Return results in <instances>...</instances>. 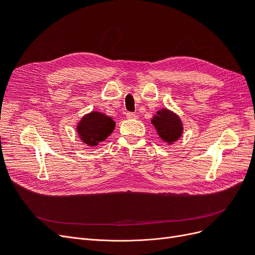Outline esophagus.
<instances>
[{"label":"esophagus","instance_id":"34e87169","mask_svg":"<svg viewBox=\"0 0 255 255\" xmlns=\"http://www.w3.org/2000/svg\"><path fill=\"white\" fill-rule=\"evenodd\" d=\"M137 117H138V116L136 114H134V113H128L127 114V118L128 119H137Z\"/></svg>","mask_w":255,"mask_h":255}]
</instances>
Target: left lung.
Returning <instances> with one entry per match:
<instances>
[{
  "instance_id": "1",
  "label": "left lung",
  "mask_w": 255,
  "mask_h": 255,
  "mask_svg": "<svg viewBox=\"0 0 255 255\" xmlns=\"http://www.w3.org/2000/svg\"><path fill=\"white\" fill-rule=\"evenodd\" d=\"M158 136L168 144L179 140L183 132V122L175 113L167 109H160L151 119Z\"/></svg>"
}]
</instances>
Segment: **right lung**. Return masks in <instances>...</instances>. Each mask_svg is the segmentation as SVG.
Masks as SVG:
<instances>
[{"label": "right lung", "instance_id": "obj_1", "mask_svg": "<svg viewBox=\"0 0 255 255\" xmlns=\"http://www.w3.org/2000/svg\"><path fill=\"white\" fill-rule=\"evenodd\" d=\"M116 122L103 113L90 112L76 125L80 139L88 146H96L105 140L115 129Z\"/></svg>", "mask_w": 255, "mask_h": 255}]
</instances>
